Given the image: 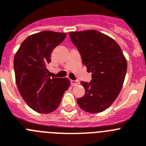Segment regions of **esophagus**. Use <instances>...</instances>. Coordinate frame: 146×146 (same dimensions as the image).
<instances>
[{"instance_id":"1","label":"esophagus","mask_w":146,"mask_h":146,"mask_svg":"<svg viewBox=\"0 0 146 146\" xmlns=\"http://www.w3.org/2000/svg\"><path fill=\"white\" fill-rule=\"evenodd\" d=\"M70 84L72 86H78L79 84V81L70 80Z\"/></svg>"}]
</instances>
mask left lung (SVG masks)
<instances>
[{
	"mask_svg": "<svg viewBox=\"0 0 146 146\" xmlns=\"http://www.w3.org/2000/svg\"><path fill=\"white\" fill-rule=\"evenodd\" d=\"M69 35L87 71L92 73L90 83L81 82L85 94L77 103L84 111L101 112L112 104L122 89L127 70L126 58L118 44L100 31H71Z\"/></svg>",
	"mask_w": 146,
	"mask_h": 146,
	"instance_id": "8db88e82",
	"label": "left lung"
}]
</instances>
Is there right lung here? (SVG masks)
<instances>
[{
  "instance_id": "1",
  "label": "right lung",
  "mask_w": 146,
  "mask_h": 146,
  "mask_svg": "<svg viewBox=\"0 0 146 146\" xmlns=\"http://www.w3.org/2000/svg\"><path fill=\"white\" fill-rule=\"evenodd\" d=\"M67 33L44 31L28 36L14 58L15 81L20 94L33 110L48 114L55 111L70 86L68 78L48 76V64L56 47Z\"/></svg>"
}]
</instances>
